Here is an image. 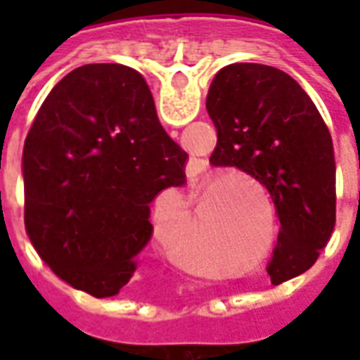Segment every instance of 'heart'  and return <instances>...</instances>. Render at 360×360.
<instances>
[{
  "instance_id": "heart-1",
  "label": "heart",
  "mask_w": 360,
  "mask_h": 360,
  "mask_svg": "<svg viewBox=\"0 0 360 360\" xmlns=\"http://www.w3.org/2000/svg\"><path fill=\"white\" fill-rule=\"evenodd\" d=\"M181 257L188 260V262H195V264H200L204 262V257H200V250L196 245H185V247H181Z\"/></svg>"
}]
</instances>
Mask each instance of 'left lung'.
I'll use <instances>...</instances> for the list:
<instances>
[{
  "label": "left lung",
  "mask_w": 360,
  "mask_h": 360,
  "mask_svg": "<svg viewBox=\"0 0 360 360\" xmlns=\"http://www.w3.org/2000/svg\"><path fill=\"white\" fill-rule=\"evenodd\" d=\"M212 165H235L268 191L279 218L268 274L279 285L316 262L335 224L332 136L301 84L276 67L231 63L212 79Z\"/></svg>",
  "instance_id": "left-lung-1"
}]
</instances>
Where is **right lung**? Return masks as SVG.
Segmentation results:
<instances>
[{"instance_id":"obj_1","label":"right lung","mask_w":360,"mask_h":360,"mask_svg":"<svg viewBox=\"0 0 360 360\" xmlns=\"http://www.w3.org/2000/svg\"><path fill=\"white\" fill-rule=\"evenodd\" d=\"M185 162L139 71L79 67L51 89L25 141L28 237L69 285L113 297L152 237L150 202L185 183Z\"/></svg>"}]
</instances>
